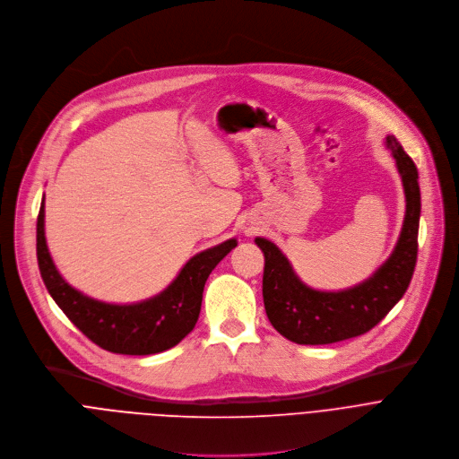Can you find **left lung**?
Instances as JSON below:
<instances>
[{"label":"left lung","instance_id":"obj_1","mask_svg":"<svg viewBox=\"0 0 459 459\" xmlns=\"http://www.w3.org/2000/svg\"><path fill=\"white\" fill-rule=\"evenodd\" d=\"M405 192V219L391 256L352 288L318 291L306 286L288 256L271 240L256 237L264 253L262 297L271 325L300 345H324L371 331L405 295L418 256L421 195L418 169L394 135H387Z\"/></svg>","mask_w":459,"mask_h":459}]
</instances>
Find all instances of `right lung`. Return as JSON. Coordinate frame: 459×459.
I'll use <instances>...</instances> for the list:
<instances>
[{"label": "right lung", "mask_w": 459, "mask_h": 459, "mask_svg": "<svg viewBox=\"0 0 459 459\" xmlns=\"http://www.w3.org/2000/svg\"><path fill=\"white\" fill-rule=\"evenodd\" d=\"M36 240L41 279L68 320L105 351L134 356L162 352L192 333L210 273L237 246V238H230L197 253L164 291L148 300L108 304L74 290L54 265L45 238V197L38 215Z\"/></svg>", "instance_id": "obj_1"}]
</instances>
